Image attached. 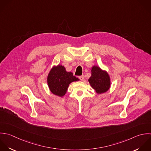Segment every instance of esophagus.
<instances>
[{
	"mask_svg": "<svg viewBox=\"0 0 151 151\" xmlns=\"http://www.w3.org/2000/svg\"><path fill=\"white\" fill-rule=\"evenodd\" d=\"M79 78L80 80L81 81H83L84 80V76L83 75H82V76H79Z\"/></svg>",
	"mask_w": 151,
	"mask_h": 151,
	"instance_id": "esophagus-1",
	"label": "esophagus"
}]
</instances>
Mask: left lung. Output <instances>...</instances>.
<instances>
[{"label":"left lung","instance_id":"left-lung-1","mask_svg":"<svg viewBox=\"0 0 151 151\" xmlns=\"http://www.w3.org/2000/svg\"><path fill=\"white\" fill-rule=\"evenodd\" d=\"M91 76L88 81L98 94L107 92L111 86L110 76L108 72L102 70L98 66H93L91 69Z\"/></svg>","mask_w":151,"mask_h":151}]
</instances>
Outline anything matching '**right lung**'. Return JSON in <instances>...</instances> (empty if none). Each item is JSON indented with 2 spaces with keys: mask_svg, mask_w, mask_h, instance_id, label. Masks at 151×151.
<instances>
[{
  "mask_svg": "<svg viewBox=\"0 0 151 151\" xmlns=\"http://www.w3.org/2000/svg\"><path fill=\"white\" fill-rule=\"evenodd\" d=\"M79 80L72 72H66L65 68L61 65L54 66L47 78V82L50 92L60 97L65 95L70 83Z\"/></svg>",
  "mask_w": 151,
  "mask_h": 151,
  "instance_id": "obj_1",
  "label": "right lung"
}]
</instances>
